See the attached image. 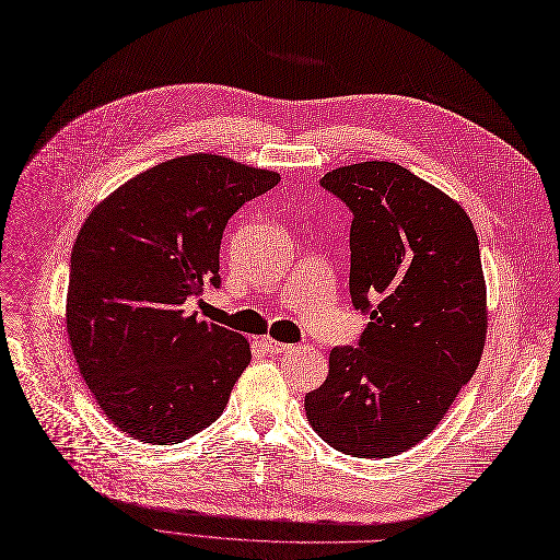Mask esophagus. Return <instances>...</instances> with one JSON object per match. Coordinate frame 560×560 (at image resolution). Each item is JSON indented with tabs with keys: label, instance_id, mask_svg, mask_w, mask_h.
Segmentation results:
<instances>
[{
	"label": "esophagus",
	"instance_id": "1",
	"mask_svg": "<svg viewBox=\"0 0 560 560\" xmlns=\"http://www.w3.org/2000/svg\"><path fill=\"white\" fill-rule=\"evenodd\" d=\"M260 346L267 350L269 355H279V353H285V350L291 348V346H285V343H281V341H275V339H262V341H260Z\"/></svg>",
	"mask_w": 560,
	"mask_h": 560
}]
</instances>
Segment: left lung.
Here are the masks:
<instances>
[{
    "label": "left lung",
    "mask_w": 560,
    "mask_h": 560,
    "mask_svg": "<svg viewBox=\"0 0 560 560\" xmlns=\"http://www.w3.org/2000/svg\"><path fill=\"white\" fill-rule=\"evenodd\" d=\"M353 212L350 300L369 316L329 353L304 397L318 436L360 459L395 457L445 418L487 339V288L472 221L399 163L364 161L320 179Z\"/></svg>",
    "instance_id": "8db88e82"
}]
</instances>
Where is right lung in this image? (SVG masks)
Returning <instances> with one entry per match:
<instances>
[{"mask_svg": "<svg viewBox=\"0 0 560 560\" xmlns=\"http://www.w3.org/2000/svg\"><path fill=\"white\" fill-rule=\"evenodd\" d=\"M279 179L217 154L177 156L121 184L82 223L67 332L103 416L131 439L175 445L223 412L252 350L186 304L221 285L228 219Z\"/></svg>", "mask_w": 560, "mask_h": 560, "instance_id": "right-lung-1", "label": "right lung"}]
</instances>
